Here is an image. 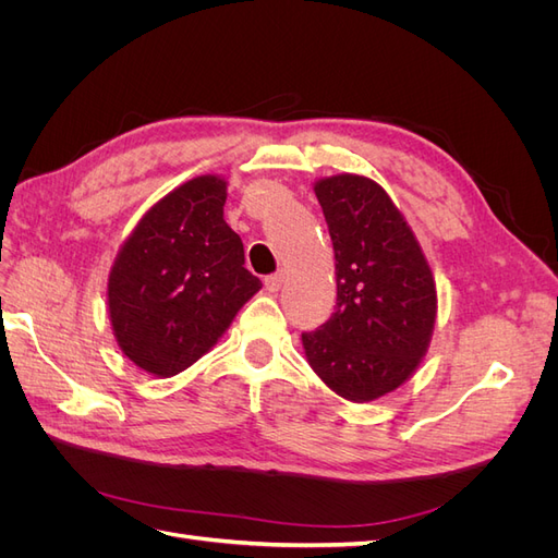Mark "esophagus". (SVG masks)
<instances>
[{
  "instance_id": "esophagus-1",
  "label": "esophagus",
  "mask_w": 558,
  "mask_h": 558,
  "mask_svg": "<svg viewBox=\"0 0 558 558\" xmlns=\"http://www.w3.org/2000/svg\"><path fill=\"white\" fill-rule=\"evenodd\" d=\"M283 279H286V272H275V275L265 277V286H267L269 291H279V289H281V283H283Z\"/></svg>"
}]
</instances>
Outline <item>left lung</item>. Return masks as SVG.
<instances>
[{
    "label": "left lung",
    "mask_w": 558,
    "mask_h": 558,
    "mask_svg": "<svg viewBox=\"0 0 558 558\" xmlns=\"http://www.w3.org/2000/svg\"><path fill=\"white\" fill-rule=\"evenodd\" d=\"M335 248L337 302L302 332L307 361L337 396L367 402L408 381L428 349L437 293L414 232L379 183L337 174L314 185Z\"/></svg>",
    "instance_id": "left-lung-1"
}]
</instances>
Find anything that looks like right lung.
<instances>
[{"mask_svg": "<svg viewBox=\"0 0 558 558\" xmlns=\"http://www.w3.org/2000/svg\"><path fill=\"white\" fill-rule=\"evenodd\" d=\"M226 189L211 174L179 185L144 214L111 267L116 342L156 377L179 375L205 356L263 286L223 218Z\"/></svg>", "mask_w": 558, "mask_h": 558, "instance_id": "right-lung-1", "label": "right lung"}]
</instances>
